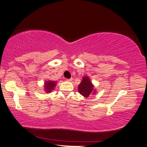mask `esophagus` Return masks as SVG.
<instances>
[{
    "label": "esophagus",
    "instance_id": "34e87169",
    "mask_svg": "<svg viewBox=\"0 0 147 147\" xmlns=\"http://www.w3.org/2000/svg\"><path fill=\"white\" fill-rule=\"evenodd\" d=\"M67 81H68V82H71V81L73 80V79L72 78H71V79H66Z\"/></svg>",
    "mask_w": 147,
    "mask_h": 147
}]
</instances>
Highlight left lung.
<instances>
[{
    "label": "left lung",
    "mask_w": 147,
    "mask_h": 147,
    "mask_svg": "<svg viewBox=\"0 0 147 147\" xmlns=\"http://www.w3.org/2000/svg\"><path fill=\"white\" fill-rule=\"evenodd\" d=\"M79 92L84 97H88L90 95L96 93V90L94 89V86L91 82L89 77H83L82 80L78 87Z\"/></svg>",
    "instance_id": "left-lung-1"
}]
</instances>
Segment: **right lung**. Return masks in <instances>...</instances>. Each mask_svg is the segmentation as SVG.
Listing matches in <instances>:
<instances>
[{
  "label": "right lung",
  "instance_id": "right-lung-1",
  "mask_svg": "<svg viewBox=\"0 0 147 147\" xmlns=\"http://www.w3.org/2000/svg\"><path fill=\"white\" fill-rule=\"evenodd\" d=\"M57 86V82L54 80H46L44 84V89L46 93H50L51 91L55 89Z\"/></svg>",
  "mask_w": 147,
  "mask_h": 147
}]
</instances>
